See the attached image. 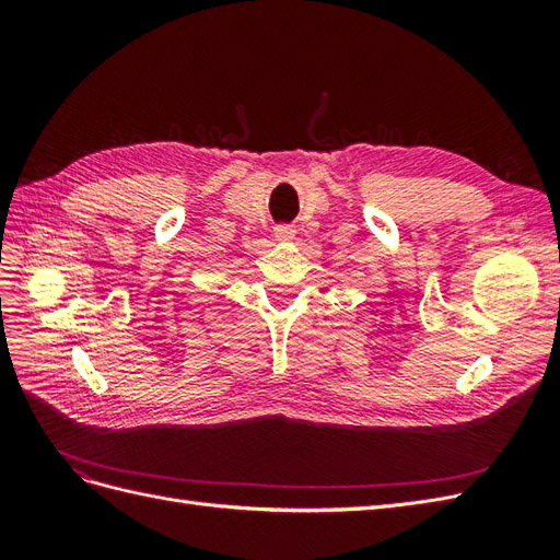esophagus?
Returning <instances> with one entry per match:
<instances>
[{
    "label": "esophagus",
    "mask_w": 560,
    "mask_h": 560,
    "mask_svg": "<svg viewBox=\"0 0 560 560\" xmlns=\"http://www.w3.org/2000/svg\"><path fill=\"white\" fill-rule=\"evenodd\" d=\"M273 233H276L278 241H292V238H294V226H290V224H278V226L273 229Z\"/></svg>",
    "instance_id": "esophagus-1"
}]
</instances>
